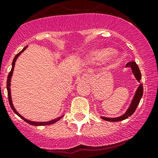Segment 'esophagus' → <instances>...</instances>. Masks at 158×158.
I'll list each match as a JSON object with an SVG mask.
<instances>
[{
    "label": "esophagus",
    "instance_id": "esophagus-1",
    "mask_svg": "<svg viewBox=\"0 0 158 158\" xmlns=\"http://www.w3.org/2000/svg\"><path fill=\"white\" fill-rule=\"evenodd\" d=\"M90 77H89V74H84L82 76V80L84 81H86V82H89L90 81Z\"/></svg>",
    "mask_w": 158,
    "mask_h": 158
}]
</instances>
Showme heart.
I'll list each match as a JSON object with an SVG mask.
<instances>
[{"mask_svg":"<svg viewBox=\"0 0 158 158\" xmlns=\"http://www.w3.org/2000/svg\"><path fill=\"white\" fill-rule=\"evenodd\" d=\"M112 50H104V51L98 52L93 56V59L97 61H105L113 54Z\"/></svg>","mask_w":158,"mask_h":158,"instance_id":"heart-1","label":"heart"}]
</instances>
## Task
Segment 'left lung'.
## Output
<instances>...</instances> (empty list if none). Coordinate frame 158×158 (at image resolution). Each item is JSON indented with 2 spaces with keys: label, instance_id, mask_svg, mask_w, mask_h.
I'll list each match as a JSON object with an SVG mask.
<instances>
[{
  "label": "left lung",
  "instance_id": "8db88e82",
  "mask_svg": "<svg viewBox=\"0 0 158 158\" xmlns=\"http://www.w3.org/2000/svg\"><path fill=\"white\" fill-rule=\"evenodd\" d=\"M127 67H130L131 68L132 71H133V73L135 75V78L137 79V81L139 82H140V80L142 79V75H141V72L139 69V66L137 65V64L135 63V62H129L126 65ZM142 95H143V86H142V84H140L139 86L137 89L136 92H135V96H134V98L132 101L131 105L129 107L128 110L127 111V112L124 114L122 116L118 117V118H104V117H102L103 120H107V121H111V122H116V121H120V120H123L128 118V117L131 116L135 112V109H136L137 106L139 104V102L141 100V98H142Z\"/></svg>",
  "mask_w": 158,
  "mask_h": 158
}]
</instances>
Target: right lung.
I'll return each mask as SVG.
<instances>
[{
  "label": "right lung",
  "mask_w": 158,
  "mask_h": 158,
  "mask_svg": "<svg viewBox=\"0 0 158 158\" xmlns=\"http://www.w3.org/2000/svg\"><path fill=\"white\" fill-rule=\"evenodd\" d=\"M27 47H24V48L23 49V50L22 51H20L19 53H17L16 55V56L14 57V59H13V63H12V69H11V71L10 72L9 74H8V77H7V81H6V89H7V94H8V99H9V103H10V106L12 110H13V111H14L15 113L16 114L18 115L19 118H21L22 119L24 120L25 122H27L28 123H29V124L31 125H33V126H45V125H50V124H52V123H56V121H58L61 119V118H62L63 116L62 117H59V118H56V119L55 120H50V121H47V122H34V121H31V120H28L27 119H25V118H23V116H21V115L19 114L17 111H16V110L15 109V108L13 107V103H12V99H11V95H10V81H11V77H12V74H13V69H14V66H15V62H16V59L18 58L19 56L20 55V54L22 53L24 50L26 49Z\"/></svg>",
  "instance_id": "right-lung-1"
}]
</instances>
